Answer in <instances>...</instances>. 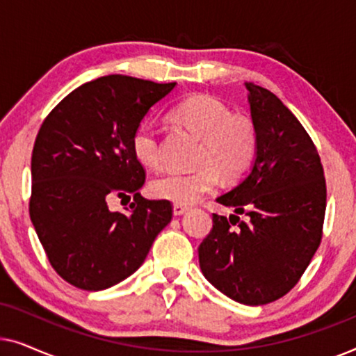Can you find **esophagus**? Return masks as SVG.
<instances>
[{
	"label": "esophagus",
	"instance_id": "1",
	"mask_svg": "<svg viewBox=\"0 0 356 356\" xmlns=\"http://www.w3.org/2000/svg\"><path fill=\"white\" fill-rule=\"evenodd\" d=\"M188 211V206H184V204H173V213L175 216H183L184 212Z\"/></svg>",
	"mask_w": 356,
	"mask_h": 356
}]
</instances>
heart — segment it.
Segmentation results:
<instances>
[{"label":"heart","instance_id":"b5f03b06","mask_svg":"<svg viewBox=\"0 0 356 356\" xmlns=\"http://www.w3.org/2000/svg\"><path fill=\"white\" fill-rule=\"evenodd\" d=\"M173 120L201 136L194 172H168L150 183L155 197L177 204H193L217 188L223 178L235 179L250 168L257 150L254 121L245 113H230L217 97L196 94L175 106ZM131 147L136 160L147 168L162 165V143L157 126L144 121L136 128Z\"/></svg>","mask_w":356,"mask_h":356}]
</instances>
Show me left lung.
Instances as JSON below:
<instances>
[{
	"label": "left lung",
	"mask_w": 356,
	"mask_h": 356,
	"mask_svg": "<svg viewBox=\"0 0 356 356\" xmlns=\"http://www.w3.org/2000/svg\"><path fill=\"white\" fill-rule=\"evenodd\" d=\"M245 86L257 129L256 160L236 188L217 197L235 213H212V230L197 252L217 290L259 306L289 293L305 274L323 238L327 194L318 149L296 116L270 90Z\"/></svg>",
	"instance_id": "left-lung-1"
}]
</instances>
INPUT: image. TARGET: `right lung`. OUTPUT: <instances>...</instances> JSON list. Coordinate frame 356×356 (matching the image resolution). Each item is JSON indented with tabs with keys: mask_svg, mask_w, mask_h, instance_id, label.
<instances>
[{
	"mask_svg": "<svg viewBox=\"0 0 356 356\" xmlns=\"http://www.w3.org/2000/svg\"><path fill=\"white\" fill-rule=\"evenodd\" d=\"M177 82L110 74L86 82L53 108L32 150L29 213L56 274L87 291L134 274L173 216L170 201L140 196L145 170L131 139ZM134 196L128 214L108 201Z\"/></svg>",
	"mask_w": 356,
	"mask_h": 356,
	"instance_id": "obj_1",
	"label": "right lung"
}]
</instances>
